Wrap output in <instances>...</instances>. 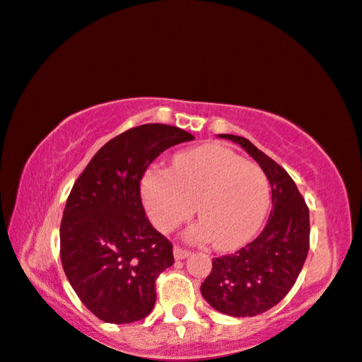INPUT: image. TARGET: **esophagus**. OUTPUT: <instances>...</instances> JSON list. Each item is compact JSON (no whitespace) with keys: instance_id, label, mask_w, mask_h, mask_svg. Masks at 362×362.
<instances>
[{"instance_id":"esophagus-1","label":"esophagus","mask_w":362,"mask_h":362,"mask_svg":"<svg viewBox=\"0 0 362 362\" xmlns=\"http://www.w3.org/2000/svg\"><path fill=\"white\" fill-rule=\"evenodd\" d=\"M189 255H190L189 250H184V247L180 246L173 247V256H175V259H185Z\"/></svg>"}]
</instances>
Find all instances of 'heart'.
<instances>
[{
	"label": "heart",
	"instance_id": "heart-1",
	"mask_svg": "<svg viewBox=\"0 0 362 362\" xmlns=\"http://www.w3.org/2000/svg\"><path fill=\"white\" fill-rule=\"evenodd\" d=\"M151 223L170 233L194 216V239H212L221 250L239 246L263 224L272 185L259 165L246 162L228 146L202 145L178 153L173 168L151 167L141 182Z\"/></svg>",
	"mask_w": 362,
	"mask_h": 362
}]
</instances>
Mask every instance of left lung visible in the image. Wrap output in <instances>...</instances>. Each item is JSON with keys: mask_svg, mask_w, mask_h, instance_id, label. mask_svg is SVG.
<instances>
[{"mask_svg": "<svg viewBox=\"0 0 362 362\" xmlns=\"http://www.w3.org/2000/svg\"><path fill=\"white\" fill-rule=\"evenodd\" d=\"M221 138L241 145L267 173L272 185L268 223L250 245L233 255L212 258V272L200 285L202 297L217 312L255 317L275 307L295 285L310 247L308 207L291 177L250 139Z\"/></svg>", "mask_w": 362, "mask_h": 362, "instance_id": "1", "label": "left lung"}]
</instances>
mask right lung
Returning a JSON list of instances; mask_svg holds the SVG:
<instances>
[{
    "label": "right lung",
    "mask_w": 362,
    "mask_h": 362,
    "mask_svg": "<svg viewBox=\"0 0 362 362\" xmlns=\"http://www.w3.org/2000/svg\"><path fill=\"white\" fill-rule=\"evenodd\" d=\"M190 139L177 126H136L110 139L74 184L60 223V259L98 319L132 324L153 308L155 280L175 259L172 243L145 216L139 182L156 156Z\"/></svg>",
    "instance_id": "add662e5"
}]
</instances>
